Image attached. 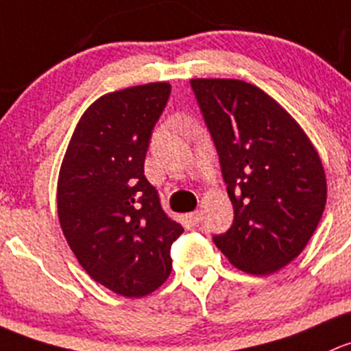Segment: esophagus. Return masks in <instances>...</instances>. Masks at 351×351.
Returning <instances> with one entry per match:
<instances>
[{
	"mask_svg": "<svg viewBox=\"0 0 351 351\" xmlns=\"http://www.w3.org/2000/svg\"><path fill=\"white\" fill-rule=\"evenodd\" d=\"M186 218H187V221L191 223V225H197V223H199V219H201V213L199 211H193V213H189Z\"/></svg>",
	"mask_w": 351,
	"mask_h": 351,
	"instance_id": "1",
	"label": "esophagus"
}]
</instances>
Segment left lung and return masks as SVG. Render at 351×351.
<instances>
[{
    "label": "left lung",
    "instance_id": "8db88e82",
    "mask_svg": "<svg viewBox=\"0 0 351 351\" xmlns=\"http://www.w3.org/2000/svg\"><path fill=\"white\" fill-rule=\"evenodd\" d=\"M219 155L234 219L216 247L237 269L269 276L291 263L317 228L326 174L299 123L250 82L191 79Z\"/></svg>",
    "mask_w": 351,
    "mask_h": 351
}]
</instances>
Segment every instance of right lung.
<instances>
[{"label": "right lung", "mask_w": 351, "mask_h": 351, "mask_svg": "<svg viewBox=\"0 0 351 351\" xmlns=\"http://www.w3.org/2000/svg\"><path fill=\"white\" fill-rule=\"evenodd\" d=\"M169 95V82H149L97 97L75 125L57 180L69 247L91 279L125 298L167 280L171 245L184 231L143 174Z\"/></svg>", "instance_id": "add662e5"}]
</instances>
